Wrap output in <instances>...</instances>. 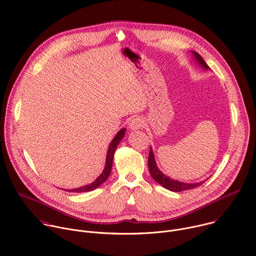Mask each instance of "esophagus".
Wrapping results in <instances>:
<instances>
[{"instance_id":"esophagus-1","label":"esophagus","mask_w":256,"mask_h":256,"mask_svg":"<svg viewBox=\"0 0 256 256\" xmlns=\"http://www.w3.org/2000/svg\"><path fill=\"white\" fill-rule=\"evenodd\" d=\"M144 122L140 118H132L130 124V126L132 130H140V128H144Z\"/></svg>"}]
</instances>
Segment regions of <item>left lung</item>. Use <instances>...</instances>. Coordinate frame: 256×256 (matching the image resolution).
<instances>
[{"mask_svg": "<svg viewBox=\"0 0 256 256\" xmlns=\"http://www.w3.org/2000/svg\"><path fill=\"white\" fill-rule=\"evenodd\" d=\"M194 54L196 56V58L198 60V62L204 68H208V66L206 64V62L204 60V58L196 52H194ZM148 167L150 170V174L151 176L158 182L159 184H161L163 188L171 190V192H184V190H192L200 186H202L204 181L202 182H196V184H186V182H180L174 179H171L167 176H165L157 167L156 162H155V158H154V154L152 149H150L149 152V159H148Z\"/></svg>", "mask_w": 256, "mask_h": 256, "instance_id": "left-lung-1", "label": "left lung"}]
</instances>
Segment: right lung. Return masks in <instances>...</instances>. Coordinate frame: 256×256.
Wrapping results in <instances>:
<instances>
[{
  "mask_svg": "<svg viewBox=\"0 0 256 256\" xmlns=\"http://www.w3.org/2000/svg\"><path fill=\"white\" fill-rule=\"evenodd\" d=\"M124 132L126 128H122L116 136L114 138L112 142L109 144V148H108V152H107V156H106V163H105V168L103 170V172L101 173V175L94 181L92 182L91 184L89 186H85L79 188H75V190H68V192H90L93 190L95 188H97L98 186H100L103 182L108 178V176L110 175L112 172V162H114V151L118 147V144H120V142L122 140V138L124 136Z\"/></svg>",
  "mask_w": 256,
  "mask_h": 256,
  "instance_id": "add662e5",
  "label": "right lung"
}]
</instances>
